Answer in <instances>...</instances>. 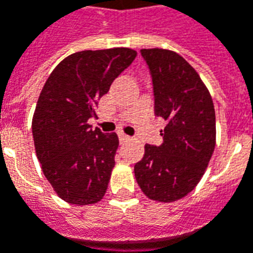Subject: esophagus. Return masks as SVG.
<instances>
[{
    "label": "esophagus",
    "mask_w": 253,
    "mask_h": 253,
    "mask_svg": "<svg viewBox=\"0 0 253 253\" xmlns=\"http://www.w3.org/2000/svg\"><path fill=\"white\" fill-rule=\"evenodd\" d=\"M119 140H120V142H125V141L130 140V137H128V135H126L125 133H119Z\"/></svg>",
    "instance_id": "34e87169"
}]
</instances>
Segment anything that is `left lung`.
Segmentation results:
<instances>
[{
	"instance_id": "8db88e82",
	"label": "left lung",
	"mask_w": 253,
	"mask_h": 253,
	"mask_svg": "<svg viewBox=\"0 0 253 253\" xmlns=\"http://www.w3.org/2000/svg\"><path fill=\"white\" fill-rule=\"evenodd\" d=\"M154 82L156 116L166 120L161 147L145 145L134 166L141 191L169 204L198 185L216 145V116L211 92L181 55L163 48H144Z\"/></svg>"
}]
</instances>
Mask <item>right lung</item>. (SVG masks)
<instances>
[{
  "instance_id": "right-lung-1",
  "label": "right lung",
  "mask_w": 253,
  "mask_h": 253,
  "mask_svg": "<svg viewBox=\"0 0 253 253\" xmlns=\"http://www.w3.org/2000/svg\"><path fill=\"white\" fill-rule=\"evenodd\" d=\"M135 56L130 48L75 52L41 90L32 122L36 155L54 191L72 205H94L108 190L119 138L92 130L88 119Z\"/></svg>"
}]
</instances>
